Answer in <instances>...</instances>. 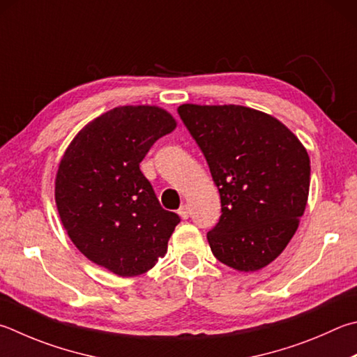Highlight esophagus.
<instances>
[{"label":"esophagus","instance_id":"34e87169","mask_svg":"<svg viewBox=\"0 0 357 357\" xmlns=\"http://www.w3.org/2000/svg\"><path fill=\"white\" fill-rule=\"evenodd\" d=\"M178 213H179V217L181 218H189V215H190V211H189V206H187V204H183V206H181L179 207V209H178Z\"/></svg>","mask_w":357,"mask_h":357}]
</instances>
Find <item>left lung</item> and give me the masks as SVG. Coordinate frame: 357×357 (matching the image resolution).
I'll use <instances>...</instances> for the list:
<instances>
[{
	"label": "left lung",
	"mask_w": 357,
	"mask_h": 357,
	"mask_svg": "<svg viewBox=\"0 0 357 357\" xmlns=\"http://www.w3.org/2000/svg\"><path fill=\"white\" fill-rule=\"evenodd\" d=\"M178 114L203 151L222 199L207 232L220 262L257 271L281 255L307 204L310 160L282 123L256 109L183 105Z\"/></svg>",
	"instance_id": "obj_1"
}]
</instances>
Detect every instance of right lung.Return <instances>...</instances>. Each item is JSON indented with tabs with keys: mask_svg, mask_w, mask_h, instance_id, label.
Returning a JSON list of instances; mask_svg holds the SVG:
<instances>
[{
	"mask_svg": "<svg viewBox=\"0 0 357 357\" xmlns=\"http://www.w3.org/2000/svg\"><path fill=\"white\" fill-rule=\"evenodd\" d=\"M176 120L158 106H120L87 123L63 153L54 198L68 237L89 261L121 278L153 268L179 223L140 162Z\"/></svg>",
	"mask_w": 357,
	"mask_h": 357,
	"instance_id": "obj_1",
	"label": "right lung"
}]
</instances>
